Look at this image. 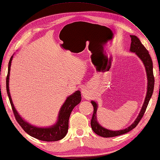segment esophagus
<instances>
[{"instance_id":"obj_1","label":"esophagus","mask_w":160,"mask_h":160,"mask_svg":"<svg viewBox=\"0 0 160 160\" xmlns=\"http://www.w3.org/2000/svg\"><path fill=\"white\" fill-rule=\"evenodd\" d=\"M82 94L84 98H88V91L85 88H82Z\"/></svg>"}]
</instances>
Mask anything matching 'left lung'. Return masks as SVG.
Here are the masks:
<instances>
[{
    "label": "left lung",
    "instance_id": "left-lung-1",
    "mask_svg": "<svg viewBox=\"0 0 160 160\" xmlns=\"http://www.w3.org/2000/svg\"><path fill=\"white\" fill-rule=\"evenodd\" d=\"M130 38L132 40L130 46V52L136 53V54L140 58V60L142 61L144 65V68H145L148 80L146 98L145 99H144V102L142 108H141L140 112L138 114V116L137 117L135 121L133 122L131 125H129L128 128L124 129H122V130L117 131L110 130V129L103 128L102 126H101V125L99 124V122L97 121V117H96L98 107V103L94 101H91V103L92 105L93 106L94 108L93 114H92V117L91 121V128L96 134H98L100 136L104 137V138H110V137H114L124 134V133L130 132L132 129L135 128L136 127V125L138 124V122L141 120V118H142L143 115L146 111L147 106L148 104V102H149L151 96L153 95L155 80L153 72V62H152L151 56L148 54V52L146 49V48L142 45V43L140 42V39L137 38L136 36L130 35Z\"/></svg>",
    "mask_w": 160,
    "mask_h": 160
}]
</instances>
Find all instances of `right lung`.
Returning <instances> with one entry per match:
<instances>
[{
    "label": "right lung",
    "mask_w": 160,
    "mask_h": 160,
    "mask_svg": "<svg viewBox=\"0 0 160 160\" xmlns=\"http://www.w3.org/2000/svg\"><path fill=\"white\" fill-rule=\"evenodd\" d=\"M12 58L13 56L11 57L9 62L8 73H7L6 79V88L7 95H8L11 106H12L16 121L25 132H27L31 136L34 137V138L38 140L46 141V142H53V141H58L62 139L66 136L68 131L69 118L72 111L74 108V107L78 104L82 99L80 91H76L66 99L65 103H63L61 108L60 111H59L58 120L55 124L48 128H39L32 125L29 122L25 121L20 115L18 114L17 110L15 108L12 98H11L9 82Z\"/></svg>",
    "instance_id": "1"
}]
</instances>
